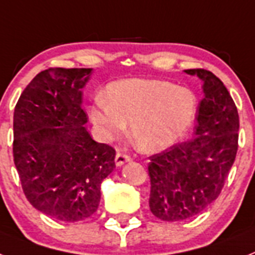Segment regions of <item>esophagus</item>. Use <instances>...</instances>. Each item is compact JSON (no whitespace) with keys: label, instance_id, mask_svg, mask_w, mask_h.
<instances>
[{"label":"esophagus","instance_id":"esophagus-1","mask_svg":"<svg viewBox=\"0 0 255 255\" xmlns=\"http://www.w3.org/2000/svg\"><path fill=\"white\" fill-rule=\"evenodd\" d=\"M128 160H131V155L127 153H123V151H118L117 155H115V164L117 166H122Z\"/></svg>","mask_w":255,"mask_h":255}]
</instances>
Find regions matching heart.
<instances>
[{"mask_svg":"<svg viewBox=\"0 0 255 255\" xmlns=\"http://www.w3.org/2000/svg\"><path fill=\"white\" fill-rule=\"evenodd\" d=\"M108 101L97 98L91 119L105 138L121 136L131 123V138L142 151H158L175 144L196 117L193 92L171 81L127 79L108 87Z\"/></svg>","mask_w":255,"mask_h":255,"instance_id":"heart-1","label":"heart"}]
</instances>
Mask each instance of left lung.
<instances>
[{
  "instance_id": "8db88e82",
  "label": "left lung",
  "mask_w": 255,
  "mask_h": 255,
  "mask_svg": "<svg viewBox=\"0 0 255 255\" xmlns=\"http://www.w3.org/2000/svg\"><path fill=\"white\" fill-rule=\"evenodd\" d=\"M204 80L193 137L149 157L150 211L166 222L202 213L217 200L239 147V113L223 81L204 68L185 70Z\"/></svg>"
}]
</instances>
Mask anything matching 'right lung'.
Wrapping results in <instances>:
<instances>
[{"instance_id": "1", "label": "right lung", "mask_w": 255, "mask_h": 255, "mask_svg": "<svg viewBox=\"0 0 255 255\" xmlns=\"http://www.w3.org/2000/svg\"><path fill=\"white\" fill-rule=\"evenodd\" d=\"M93 68L50 67L32 79L15 105L14 163L32 206L62 222L97 211L115 149L96 142L84 124L81 88Z\"/></svg>"}]
</instances>
